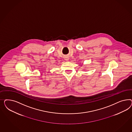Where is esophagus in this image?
Returning <instances> with one entry per match:
<instances>
[{
  "label": "esophagus",
  "instance_id": "1",
  "mask_svg": "<svg viewBox=\"0 0 132 132\" xmlns=\"http://www.w3.org/2000/svg\"><path fill=\"white\" fill-rule=\"evenodd\" d=\"M65 60H69V59H68V57H66V58H65Z\"/></svg>",
  "mask_w": 132,
  "mask_h": 132
}]
</instances>
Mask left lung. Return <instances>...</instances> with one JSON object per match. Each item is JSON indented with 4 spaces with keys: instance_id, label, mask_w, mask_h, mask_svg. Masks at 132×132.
Here are the masks:
<instances>
[{
    "instance_id": "8db88e82",
    "label": "left lung",
    "mask_w": 132,
    "mask_h": 132,
    "mask_svg": "<svg viewBox=\"0 0 132 132\" xmlns=\"http://www.w3.org/2000/svg\"><path fill=\"white\" fill-rule=\"evenodd\" d=\"M81 66H82V65H81Z\"/></svg>"
}]
</instances>
